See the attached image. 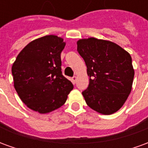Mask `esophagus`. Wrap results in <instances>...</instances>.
<instances>
[{
	"label": "esophagus",
	"instance_id": "34e87169",
	"mask_svg": "<svg viewBox=\"0 0 148 148\" xmlns=\"http://www.w3.org/2000/svg\"><path fill=\"white\" fill-rule=\"evenodd\" d=\"M77 77L76 76H74V77H72V81H73V82L74 83H76V82H77Z\"/></svg>",
	"mask_w": 148,
	"mask_h": 148
}]
</instances>
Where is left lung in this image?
I'll return each mask as SVG.
<instances>
[{
	"instance_id": "left-lung-1",
	"label": "left lung",
	"mask_w": 148,
	"mask_h": 148,
	"mask_svg": "<svg viewBox=\"0 0 148 148\" xmlns=\"http://www.w3.org/2000/svg\"><path fill=\"white\" fill-rule=\"evenodd\" d=\"M77 45L90 77L82 92L86 104L101 114L117 112L132 91L135 72L130 54L115 42L94 37L79 39Z\"/></svg>"
}]
</instances>
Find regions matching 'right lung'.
I'll return each instance as SVG.
<instances>
[{
    "label": "right lung",
    "instance_id": "obj_1",
    "mask_svg": "<svg viewBox=\"0 0 148 148\" xmlns=\"http://www.w3.org/2000/svg\"><path fill=\"white\" fill-rule=\"evenodd\" d=\"M65 45L63 39L55 35L34 39L19 53L12 66L20 98L40 114L63 106L74 88L62 74L61 52Z\"/></svg>",
    "mask_w": 148,
    "mask_h": 148
}]
</instances>
